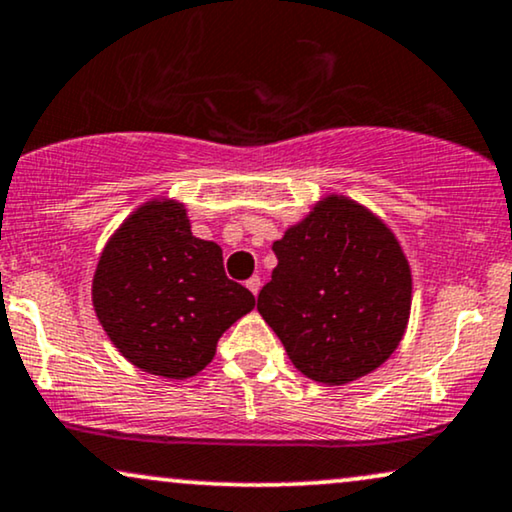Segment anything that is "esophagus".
Here are the masks:
<instances>
[{
  "instance_id": "obj_1",
  "label": "esophagus",
  "mask_w": 512,
  "mask_h": 512,
  "mask_svg": "<svg viewBox=\"0 0 512 512\" xmlns=\"http://www.w3.org/2000/svg\"><path fill=\"white\" fill-rule=\"evenodd\" d=\"M245 286H248V290H250L252 295H257V293H260V286H262L260 276H252V278H248V281H245Z\"/></svg>"
}]
</instances>
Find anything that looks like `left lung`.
I'll return each mask as SVG.
<instances>
[{
    "label": "left lung",
    "mask_w": 512,
    "mask_h": 512,
    "mask_svg": "<svg viewBox=\"0 0 512 512\" xmlns=\"http://www.w3.org/2000/svg\"><path fill=\"white\" fill-rule=\"evenodd\" d=\"M257 312L300 373L347 385L392 357L411 314V267L383 219L326 196L274 243Z\"/></svg>",
    "instance_id": "8db88e82"
}]
</instances>
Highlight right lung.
Wrapping results in <instances>:
<instances>
[{
  "label": "right lung",
  "mask_w": 512,
  "mask_h": 512,
  "mask_svg": "<svg viewBox=\"0 0 512 512\" xmlns=\"http://www.w3.org/2000/svg\"><path fill=\"white\" fill-rule=\"evenodd\" d=\"M94 312L118 352L141 371L184 380L215 357L217 340L255 307L224 274L222 248L191 234L177 200H148L103 248Z\"/></svg>",
  "instance_id": "obj_1"
}]
</instances>
